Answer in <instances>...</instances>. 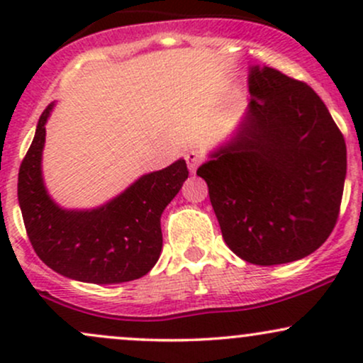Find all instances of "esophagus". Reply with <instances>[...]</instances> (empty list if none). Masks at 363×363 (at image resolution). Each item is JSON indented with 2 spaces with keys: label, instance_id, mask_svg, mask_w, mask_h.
<instances>
[{
  "label": "esophagus",
  "instance_id": "1",
  "mask_svg": "<svg viewBox=\"0 0 363 363\" xmlns=\"http://www.w3.org/2000/svg\"><path fill=\"white\" fill-rule=\"evenodd\" d=\"M201 162H203V157L199 155L198 152H187L186 153V164H187V167H189L191 172H194Z\"/></svg>",
  "mask_w": 363,
  "mask_h": 363
}]
</instances>
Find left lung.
<instances>
[{
  "label": "left lung",
  "mask_w": 363,
  "mask_h": 363,
  "mask_svg": "<svg viewBox=\"0 0 363 363\" xmlns=\"http://www.w3.org/2000/svg\"><path fill=\"white\" fill-rule=\"evenodd\" d=\"M235 138L198 169L225 244L259 266L309 256L338 222L347 145L307 83L252 66Z\"/></svg>",
  "instance_id": "left-lung-1"
}]
</instances>
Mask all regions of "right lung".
I'll return each mask as SVG.
<instances>
[{
  "label": "right lung",
  "mask_w": 363,
  "mask_h": 363,
  "mask_svg": "<svg viewBox=\"0 0 363 363\" xmlns=\"http://www.w3.org/2000/svg\"><path fill=\"white\" fill-rule=\"evenodd\" d=\"M45 107L18 172V203L37 256L62 277L112 285L145 277L162 251L160 216L189 176L186 160L140 177L97 210H62L49 198L40 172Z\"/></svg>",
  "instance_id": "add662e5"
}]
</instances>
